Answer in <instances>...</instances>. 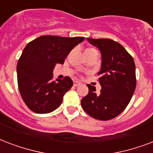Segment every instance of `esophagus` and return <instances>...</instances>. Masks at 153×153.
<instances>
[{
    "label": "esophagus",
    "mask_w": 153,
    "mask_h": 153,
    "mask_svg": "<svg viewBox=\"0 0 153 153\" xmlns=\"http://www.w3.org/2000/svg\"><path fill=\"white\" fill-rule=\"evenodd\" d=\"M73 85H74L75 87H76V86H79V85H80V83L78 82V81H74V82H73Z\"/></svg>",
    "instance_id": "1"
}]
</instances>
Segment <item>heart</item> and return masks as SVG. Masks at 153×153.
<instances>
[{
	"instance_id": "heart-1",
	"label": "heart",
	"mask_w": 153,
	"mask_h": 153,
	"mask_svg": "<svg viewBox=\"0 0 153 153\" xmlns=\"http://www.w3.org/2000/svg\"><path fill=\"white\" fill-rule=\"evenodd\" d=\"M97 53V50H96V49H94V48H86V50H85V54H86V56L90 55V54H92V53Z\"/></svg>"
}]
</instances>
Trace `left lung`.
Instances as JSON below:
<instances>
[{"label": "left lung", "instance_id": "obj_1", "mask_svg": "<svg viewBox=\"0 0 153 153\" xmlns=\"http://www.w3.org/2000/svg\"><path fill=\"white\" fill-rule=\"evenodd\" d=\"M88 41L101 53V69L98 73L101 90L96 93L95 87L87 85L88 93L82 98L81 106L90 117L108 120L120 114L132 99L137 85L136 66L132 56L117 41L93 38Z\"/></svg>", "mask_w": 153, "mask_h": 153}]
</instances>
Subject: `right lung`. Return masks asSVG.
<instances>
[{
    "label": "right lung",
    "mask_w": 153,
    "mask_h": 153,
    "mask_svg": "<svg viewBox=\"0 0 153 153\" xmlns=\"http://www.w3.org/2000/svg\"><path fill=\"white\" fill-rule=\"evenodd\" d=\"M84 40L81 36L47 35L25 46L16 72L19 91L29 109L36 113H48L60 106L73 82L69 76L53 80V68L56 64L63 65L71 50Z\"/></svg>",
    "instance_id": "1"
}]
</instances>
